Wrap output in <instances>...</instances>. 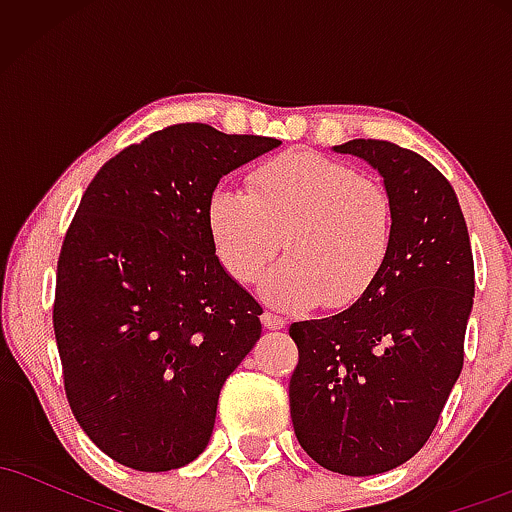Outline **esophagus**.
I'll list each match as a JSON object with an SVG mask.
<instances>
[{
    "label": "esophagus",
    "mask_w": 512,
    "mask_h": 512,
    "mask_svg": "<svg viewBox=\"0 0 512 512\" xmlns=\"http://www.w3.org/2000/svg\"><path fill=\"white\" fill-rule=\"evenodd\" d=\"M262 325L267 327V330H281V327L286 325V320L274 313H262Z\"/></svg>",
    "instance_id": "obj_1"
}]
</instances>
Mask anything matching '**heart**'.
<instances>
[{"mask_svg":"<svg viewBox=\"0 0 512 512\" xmlns=\"http://www.w3.org/2000/svg\"><path fill=\"white\" fill-rule=\"evenodd\" d=\"M207 226L226 272L255 284L281 243L284 257L262 281L264 301L305 310L325 301L346 308L383 274L395 240V211L378 182L346 163L286 151L252 173L250 192L219 185Z\"/></svg>","mask_w":512,"mask_h":512,"instance_id":"b5f03b06","label":"heart"}]
</instances>
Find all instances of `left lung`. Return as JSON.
Listing matches in <instances>:
<instances>
[{
  "label": "left lung",
  "mask_w": 512,
  "mask_h": 512,
  "mask_svg": "<svg viewBox=\"0 0 512 512\" xmlns=\"http://www.w3.org/2000/svg\"><path fill=\"white\" fill-rule=\"evenodd\" d=\"M383 178L395 240L361 301L293 322L291 421L317 464L370 477L416 455L460 378L474 303V257L460 202L424 156L378 139L334 146Z\"/></svg>",
  "instance_id": "obj_1"
}]
</instances>
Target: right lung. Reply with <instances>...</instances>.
Wrapping results in <instances>:
<instances>
[{"label":"right lung","instance_id":"add662e5","mask_svg":"<svg viewBox=\"0 0 512 512\" xmlns=\"http://www.w3.org/2000/svg\"><path fill=\"white\" fill-rule=\"evenodd\" d=\"M279 144L173 125L110 158L81 197L52 322L76 421L125 467L197 460L223 383L260 339L262 308L216 257L207 202Z\"/></svg>","mask_w":512,"mask_h":512}]
</instances>
